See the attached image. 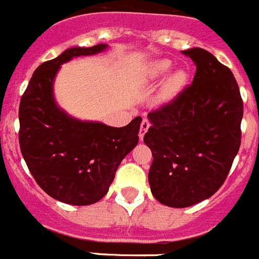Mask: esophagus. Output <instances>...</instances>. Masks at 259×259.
I'll list each match as a JSON object with an SVG mask.
<instances>
[{"instance_id":"obj_1","label":"esophagus","mask_w":259,"mask_h":259,"mask_svg":"<svg viewBox=\"0 0 259 259\" xmlns=\"http://www.w3.org/2000/svg\"><path fill=\"white\" fill-rule=\"evenodd\" d=\"M149 127H150L149 120H148V119H143V122H141V125H140V134H139V136H140L141 140L144 139V135H145L146 131L149 130Z\"/></svg>"}]
</instances>
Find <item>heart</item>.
I'll return each instance as SVG.
<instances>
[{"instance_id":"b5f03b06","label":"heart","mask_w":259,"mask_h":259,"mask_svg":"<svg viewBox=\"0 0 259 259\" xmlns=\"http://www.w3.org/2000/svg\"><path fill=\"white\" fill-rule=\"evenodd\" d=\"M171 63L168 59H158V61H153L145 66L143 72V76L145 80H155L162 77L170 71ZM185 81H187V75L184 71H176L171 75L168 79L166 80V83L162 87L161 92H159V100L161 101H168L174 96L179 93L180 89L184 87Z\"/></svg>"}]
</instances>
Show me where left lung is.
<instances>
[{
    "mask_svg": "<svg viewBox=\"0 0 259 259\" xmlns=\"http://www.w3.org/2000/svg\"><path fill=\"white\" fill-rule=\"evenodd\" d=\"M196 65L193 81L148 114L144 136L153 161L148 174L155 200L188 207L223 185L241 144L244 104L232 71L201 48L183 50Z\"/></svg>",
    "mask_w": 259,
    "mask_h": 259,
    "instance_id": "left-lung-1",
    "label": "left lung"
}]
</instances>
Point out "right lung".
<instances>
[{
  "instance_id": "obj_1",
  "label": "right lung",
  "mask_w": 259,
  "mask_h": 259,
  "mask_svg": "<svg viewBox=\"0 0 259 259\" xmlns=\"http://www.w3.org/2000/svg\"><path fill=\"white\" fill-rule=\"evenodd\" d=\"M106 47L71 48L41 63L20 98L19 145L29 172L50 197L76 206L104 197L123 158L139 143L141 116L124 127H109L71 118L54 102L53 80L59 66Z\"/></svg>"
}]
</instances>
